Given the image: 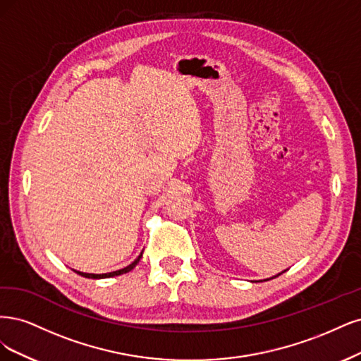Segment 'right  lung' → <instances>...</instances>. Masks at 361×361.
Returning <instances> with one entry per match:
<instances>
[{"mask_svg": "<svg viewBox=\"0 0 361 361\" xmlns=\"http://www.w3.org/2000/svg\"><path fill=\"white\" fill-rule=\"evenodd\" d=\"M141 257H142V253L139 255V257L130 264V265H127L126 269H121V270H117V271H112V273H104V274H90V273H80V271H76L78 274H80V276H84V277H88V279H104V277H112V276H120V274H123V273H127V271H130V270H133L135 267H136V264L139 262V259H141Z\"/></svg>", "mask_w": 361, "mask_h": 361, "instance_id": "1", "label": "right lung"}]
</instances>
